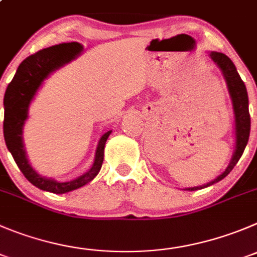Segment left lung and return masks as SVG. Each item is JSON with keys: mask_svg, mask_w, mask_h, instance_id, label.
<instances>
[{"mask_svg": "<svg viewBox=\"0 0 257 257\" xmlns=\"http://www.w3.org/2000/svg\"><path fill=\"white\" fill-rule=\"evenodd\" d=\"M211 59L218 65L223 72L224 78H226L227 85H228L229 94H231L232 102H233V111H234V119H236V150H234L233 158H232L231 164L226 169L223 174L219 175L217 179L212 180L211 183L202 187L195 188H188V190H197L202 189V188L209 187V185L214 184V183L219 182L223 179L224 177L229 174L233 167L238 163L240 158L242 156L243 151H245L246 145L248 143V136H250V127H251V118L250 112H248V97L247 90H246L245 83L241 79L240 74L237 73L236 67L232 63L227 55L222 53H217V51H212Z\"/></svg>", "mask_w": 257, "mask_h": 257, "instance_id": "8db88e82", "label": "left lung"}]
</instances>
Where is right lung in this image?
<instances>
[{
  "instance_id": "add662e5",
  "label": "right lung",
  "mask_w": 257,
  "mask_h": 257,
  "mask_svg": "<svg viewBox=\"0 0 257 257\" xmlns=\"http://www.w3.org/2000/svg\"><path fill=\"white\" fill-rule=\"evenodd\" d=\"M82 45L78 43H64L43 49L28 57L17 68L14 79L7 85L4 98V136L7 149L14 156L17 167L20 168L23 174L31 184L46 192L57 193V194H63V193L78 189L94 179V177L101 170L102 163H103L104 145L111 131L104 134L99 140L96 151V159L92 168L78 179L67 183H58L40 177L30 167L26 159L25 150H24L21 133H23L24 122L28 118L29 104L43 80L53 70L58 69L63 64L74 59L82 51Z\"/></svg>"
}]
</instances>
